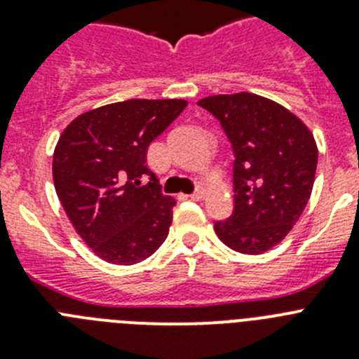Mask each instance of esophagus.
Masks as SVG:
<instances>
[{"mask_svg":"<svg viewBox=\"0 0 359 359\" xmlns=\"http://www.w3.org/2000/svg\"><path fill=\"white\" fill-rule=\"evenodd\" d=\"M205 198V189L203 187H199V189H196L192 194H190V199H194V201H201V199Z\"/></svg>","mask_w":359,"mask_h":359,"instance_id":"1","label":"esophagus"}]
</instances>
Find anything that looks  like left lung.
I'll use <instances>...</instances> for the list:
<instances>
[{
	"instance_id": "left-lung-1",
	"label": "left lung",
	"mask_w": 359,
	"mask_h": 359,
	"mask_svg": "<svg viewBox=\"0 0 359 359\" xmlns=\"http://www.w3.org/2000/svg\"><path fill=\"white\" fill-rule=\"evenodd\" d=\"M199 106L219 120L233 151V212L215 221L228 248L264 253L290 233L315 183V138L293 113L253 93L214 95Z\"/></svg>"
}]
</instances>
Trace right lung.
Wrapping results in <instances>:
<instances>
[{"mask_svg":"<svg viewBox=\"0 0 359 359\" xmlns=\"http://www.w3.org/2000/svg\"><path fill=\"white\" fill-rule=\"evenodd\" d=\"M187 100L131 98L88 111L69 123L53 152V183L79 236L111 264H136L156 252L172 223V198L147 169V147ZM149 176L147 186L141 177Z\"/></svg>","mask_w":359,"mask_h":359,"instance_id":"right-lung-1","label":"right lung"}]
</instances>
